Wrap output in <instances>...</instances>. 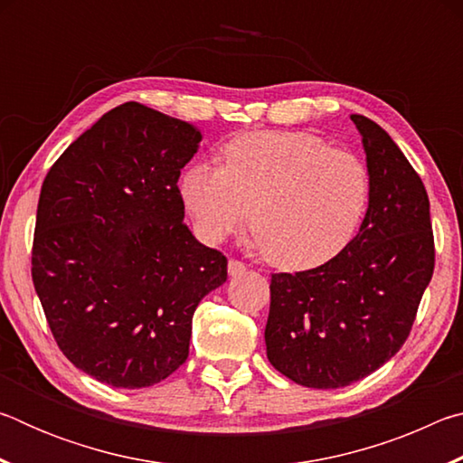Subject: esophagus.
I'll use <instances>...</instances> for the list:
<instances>
[{"mask_svg":"<svg viewBox=\"0 0 463 463\" xmlns=\"http://www.w3.org/2000/svg\"><path fill=\"white\" fill-rule=\"evenodd\" d=\"M247 271V265L239 261V260H231L229 261V273L231 276H241V273Z\"/></svg>","mask_w":463,"mask_h":463,"instance_id":"obj_1","label":"esophagus"}]
</instances>
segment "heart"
Returning a JSON list of instances; mask_svg holds the SVG:
<instances>
[{
	"label": "heart",
	"instance_id": "1",
	"mask_svg": "<svg viewBox=\"0 0 463 463\" xmlns=\"http://www.w3.org/2000/svg\"><path fill=\"white\" fill-rule=\"evenodd\" d=\"M222 159L224 165L194 163L179 182L195 231L218 242L249 214L257 247L281 269L333 260L370 206L367 163L312 132H249L224 146Z\"/></svg>",
	"mask_w": 463,
	"mask_h": 463
}]
</instances>
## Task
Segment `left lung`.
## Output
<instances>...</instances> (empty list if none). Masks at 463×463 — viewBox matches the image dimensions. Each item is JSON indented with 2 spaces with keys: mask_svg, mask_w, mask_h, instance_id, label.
Instances as JSON below:
<instances>
[{
  "mask_svg": "<svg viewBox=\"0 0 463 463\" xmlns=\"http://www.w3.org/2000/svg\"><path fill=\"white\" fill-rule=\"evenodd\" d=\"M364 137L372 198L362 229L315 269L273 273L268 359L307 388H343L394 357L409 339L433 278L429 195L383 128L354 114Z\"/></svg>",
  "mask_w": 463,
  "mask_h": 463,
  "instance_id": "left-lung-1",
  "label": "left lung"
}]
</instances>
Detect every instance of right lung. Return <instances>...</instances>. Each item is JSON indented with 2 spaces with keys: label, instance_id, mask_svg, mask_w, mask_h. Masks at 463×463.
<instances>
[{
  "label": "right lung",
  "instance_id": "add662e5",
  "mask_svg": "<svg viewBox=\"0 0 463 463\" xmlns=\"http://www.w3.org/2000/svg\"><path fill=\"white\" fill-rule=\"evenodd\" d=\"M200 130L127 101L67 146L38 198L33 281L69 362L114 388H146L190 355L194 312L226 257L184 222L179 174Z\"/></svg>",
  "mask_w": 463,
  "mask_h": 463
}]
</instances>
